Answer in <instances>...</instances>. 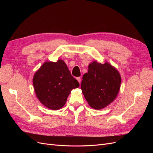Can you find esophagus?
Listing matches in <instances>:
<instances>
[{
  "mask_svg": "<svg viewBox=\"0 0 153 153\" xmlns=\"http://www.w3.org/2000/svg\"><path fill=\"white\" fill-rule=\"evenodd\" d=\"M76 80H77V81L79 82V83H80V82H81V78L80 77H77L76 78Z\"/></svg>",
  "mask_w": 153,
  "mask_h": 153,
  "instance_id": "1",
  "label": "esophagus"
}]
</instances>
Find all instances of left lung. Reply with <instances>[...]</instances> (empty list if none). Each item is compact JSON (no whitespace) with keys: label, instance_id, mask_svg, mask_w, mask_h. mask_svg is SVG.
Here are the masks:
<instances>
[{"label":"left lung","instance_id":"left-lung-1","mask_svg":"<svg viewBox=\"0 0 153 153\" xmlns=\"http://www.w3.org/2000/svg\"><path fill=\"white\" fill-rule=\"evenodd\" d=\"M82 77L81 89L88 104L96 110L103 109L116 98L121 76L117 69L107 62L94 61Z\"/></svg>","mask_w":153,"mask_h":153}]
</instances>
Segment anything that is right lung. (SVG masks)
Here are the masks:
<instances>
[{
	"mask_svg": "<svg viewBox=\"0 0 153 153\" xmlns=\"http://www.w3.org/2000/svg\"><path fill=\"white\" fill-rule=\"evenodd\" d=\"M32 82L37 98L52 110L62 108L71 91L80 86L62 59L45 62L34 73Z\"/></svg>",
	"mask_w": 153,
	"mask_h": 153,
	"instance_id": "right-lung-1",
	"label": "right lung"
}]
</instances>
